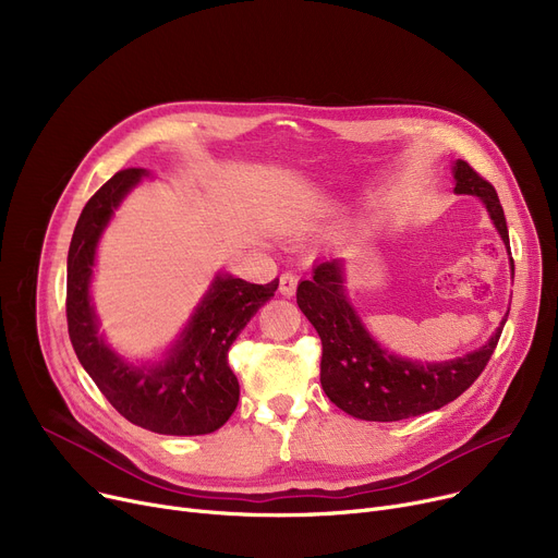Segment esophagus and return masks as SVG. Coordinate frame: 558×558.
<instances>
[{"mask_svg":"<svg viewBox=\"0 0 558 558\" xmlns=\"http://www.w3.org/2000/svg\"><path fill=\"white\" fill-rule=\"evenodd\" d=\"M296 284H299V278L291 274V271H284L282 276H280V284H278V291L282 296H294L296 294Z\"/></svg>","mask_w":558,"mask_h":558,"instance_id":"34e87169","label":"esophagus"}]
</instances>
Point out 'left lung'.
I'll list each match as a JSON object with an SVG mask.
<instances>
[{"label": "left lung", "mask_w": 558, "mask_h": 558, "mask_svg": "<svg viewBox=\"0 0 558 558\" xmlns=\"http://www.w3.org/2000/svg\"><path fill=\"white\" fill-rule=\"evenodd\" d=\"M452 173L454 192L480 196L511 255L507 219L495 187L465 160H457ZM296 303L324 345L320 387L326 396L345 414L377 423L421 416L459 398L488 364L509 316L507 312L500 328L473 353L423 364L391 355L371 337L348 299L343 259L339 257L314 264L312 278L299 282Z\"/></svg>", "instance_id": "left-lung-1"}]
</instances>
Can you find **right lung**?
<instances>
[{
    "mask_svg": "<svg viewBox=\"0 0 558 558\" xmlns=\"http://www.w3.org/2000/svg\"><path fill=\"white\" fill-rule=\"evenodd\" d=\"M149 175L117 171L85 203L68 253V330L81 366L106 400L133 425L169 436L219 429L240 402V383L228 366V348L278 289L217 274L187 326L160 362L129 364L99 335L90 280L101 234L124 196Z\"/></svg>",
    "mask_w": 558,
    "mask_h": 558,
    "instance_id": "obj_1",
    "label": "right lung"
}]
</instances>
